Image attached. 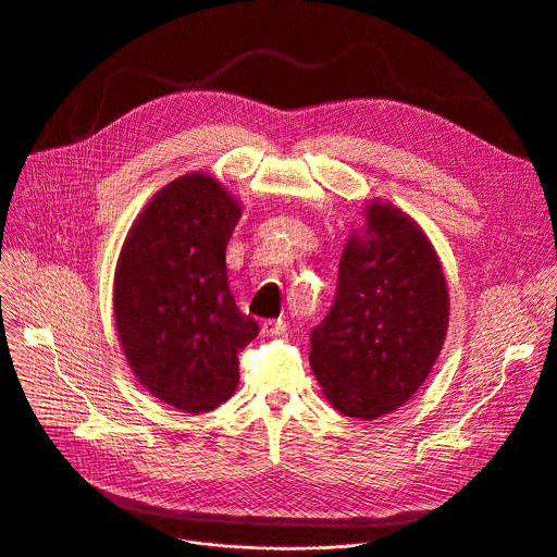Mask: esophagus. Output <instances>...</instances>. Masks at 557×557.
I'll list each match as a JSON object with an SVG mask.
<instances>
[{"label": "esophagus", "instance_id": "esophagus-1", "mask_svg": "<svg viewBox=\"0 0 557 557\" xmlns=\"http://www.w3.org/2000/svg\"><path fill=\"white\" fill-rule=\"evenodd\" d=\"M286 321L284 319H264L262 321V332L267 334V336H280V334H284L286 332Z\"/></svg>", "mask_w": 557, "mask_h": 557}]
</instances>
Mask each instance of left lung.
Instances as JSON below:
<instances>
[{
    "label": "left lung",
    "instance_id": "8db88e82",
    "mask_svg": "<svg viewBox=\"0 0 557 557\" xmlns=\"http://www.w3.org/2000/svg\"><path fill=\"white\" fill-rule=\"evenodd\" d=\"M367 234L347 240L330 312L310 332V364L327 403L379 420L426 381L448 327L442 264L424 232L387 203L367 208Z\"/></svg>",
    "mask_w": 557,
    "mask_h": 557
}]
</instances>
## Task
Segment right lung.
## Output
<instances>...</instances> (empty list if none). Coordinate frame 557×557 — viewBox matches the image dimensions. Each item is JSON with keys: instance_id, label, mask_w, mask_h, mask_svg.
<instances>
[{"instance_id": "add662e5", "label": "right lung", "mask_w": 557, "mask_h": 557, "mask_svg": "<svg viewBox=\"0 0 557 557\" xmlns=\"http://www.w3.org/2000/svg\"><path fill=\"white\" fill-rule=\"evenodd\" d=\"M240 206L193 172L172 181L135 221L115 271V325L139 383L188 413L238 387V354L258 336L227 286L225 249Z\"/></svg>"}]
</instances>
